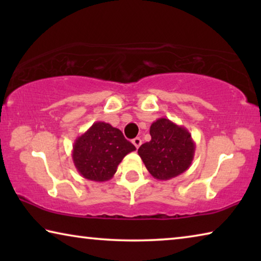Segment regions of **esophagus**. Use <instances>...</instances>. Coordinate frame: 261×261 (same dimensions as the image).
Here are the masks:
<instances>
[{
  "instance_id": "1",
  "label": "esophagus",
  "mask_w": 261,
  "mask_h": 261,
  "mask_svg": "<svg viewBox=\"0 0 261 261\" xmlns=\"http://www.w3.org/2000/svg\"><path fill=\"white\" fill-rule=\"evenodd\" d=\"M132 143H134V145L136 146V148H139V146L141 145V139L139 138V137H137V138L132 139Z\"/></svg>"
}]
</instances>
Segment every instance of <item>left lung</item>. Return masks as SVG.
I'll return each mask as SVG.
<instances>
[{
  "label": "left lung",
  "instance_id": "1",
  "mask_svg": "<svg viewBox=\"0 0 261 261\" xmlns=\"http://www.w3.org/2000/svg\"><path fill=\"white\" fill-rule=\"evenodd\" d=\"M149 135L152 139L141 145L138 154L154 178L168 180L189 169L196 144L187 127L161 117L152 123Z\"/></svg>",
  "mask_w": 261,
  "mask_h": 261
}]
</instances>
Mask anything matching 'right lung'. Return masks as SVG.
<instances>
[{
	"label": "right lung",
	"mask_w": 261,
	"mask_h": 261,
	"mask_svg": "<svg viewBox=\"0 0 261 261\" xmlns=\"http://www.w3.org/2000/svg\"><path fill=\"white\" fill-rule=\"evenodd\" d=\"M136 147L122 131L105 122H95L77 137L72 146L74 167L84 178L106 182L116 173L123 158Z\"/></svg>",
	"instance_id": "add662e5"
}]
</instances>
